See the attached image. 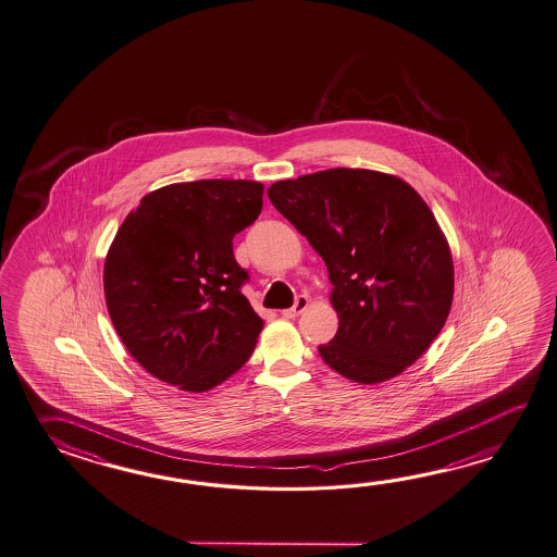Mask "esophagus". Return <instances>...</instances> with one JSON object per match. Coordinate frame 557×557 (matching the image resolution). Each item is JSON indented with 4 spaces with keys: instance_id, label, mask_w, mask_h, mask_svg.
<instances>
[{
    "instance_id": "esophagus-1",
    "label": "esophagus",
    "mask_w": 557,
    "mask_h": 557,
    "mask_svg": "<svg viewBox=\"0 0 557 557\" xmlns=\"http://www.w3.org/2000/svg\"><path fill=\"white\" fill-rule=\"evenodd\" d=\"M307 304H309V297L307 296H297L296 297V304H294V307H289V309H284L282 311V315L287 319L297 318L304 309H306Z\"/></svg>"
}]
</instances>
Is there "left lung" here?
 <instances>
[{
	"mask_svg": "<svg viewBox=\"0 0 557 557\" xmlns=\"http://www.w3.org/2000/svg\"><path fill=\"white\" fill-rule=\"evenodd\" d=\"M268 196L330 272L333 371L363 385L403 373L443 330L455 294L448 244L431 208L397 176L331 169L275 182Z\"/></svg>",
	"mask_w": 557,
	"mask_h": 557,
	"instance_id": "1",
	"label": "left lung"
}]
</instances>
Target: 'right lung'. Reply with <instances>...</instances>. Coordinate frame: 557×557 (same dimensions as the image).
Instances as JSON below:
<instances>
[{
  "label": "right lung",
  "mask_w": 557,
  "mask_h": 557,
  "mask_svg": "<svg viewBox=\"0 0 557 557\" xmlns=\"http://www.w3.org/2000/svg\"><path fill=\"white\" fill-rule=\"evenodd\" d=\"M263 186L196 181L147 194L104 260L114 330L150 375L205 393L250 359L263 321L232 239L256 222Z\"/></svg>",
  "instance_id": "add662e5"
}]
</instances>
